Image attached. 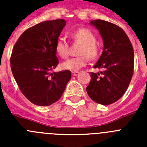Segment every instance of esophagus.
Here are the masks:
<instances>
[{
    "instance_id": "obj_1",
    "label": "esophagus",
    "mask_w": 147,
    "mask_h": 147,
    "mask_svg": "<svg viewBox=\"0 0 147 147\" xmlns=\"http://www.w3.org/2000/svg\"><path fill=\"white\" fill-rule=\"evenodd\" d=\"M79 72L78 71H72V75L73 76H77Z\"/></svg>"
}]
</instances>
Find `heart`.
I'll list each match as a JSON object with an SVG mask.
<instances>
[{
	"label": "heart",
	"instance_id": "b5f03b06",
	"mask_svg": "<svg viewBox=\"0 0 147 147\" xmlns=\"http://www.w3.org/2000/svg\"><path fill=\"white\" fill-rule=\"evenodd\" d=\"M73 39L82 44L80 51V57H73L62 62L63 69L77 71L85 67L88 62V57L93 59L98 57V49L96 44V39L91 31L87 28H80L72 34ZM56 52L62 58H66L69 54V45L65 37H59L55 44Z\"/></svg>",
	"mask_w": 147,
	"mask_h": 147
}]
</instances>
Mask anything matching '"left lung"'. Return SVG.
<instances>
[{"label": "left lung", "mask_w": 147, "mask_h": 147, "mask_svg": "<svg viewBox=\"0 0 147 147\" xmlns=\"http://www.w3.org/2000/svg\"><path fill=\"white\" fill-rule=\"evenodd\" d=\"M99 32L104 49L94 68L87 93L96 103L113 104L124 94L130 83L134 69V51L129 37L118 26L102 20L90 21Z\"/></svg>", "instance_id": "1"}]
</instances>
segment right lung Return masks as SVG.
Segmentation results:
<instances>
[{
    "mask_svg": "<svg viewBox=\"0 0 147 147\" xmlns=\"http://www.w3.org/2000/svg\"><path fill=\"white\" fill-rule=\"evenodd\" d=\"M65 25L63 19L38 23L26 30L13 48L12 74L22 93L34 105L49 106L57 102L71 80L68 70L54 71L59 63L55 44Z\"/></svg>",
    "mask_w": 147,
    "mask_h": 147,
    "instance_id": "1",
    "label": "right lung"
}]
</instances>
